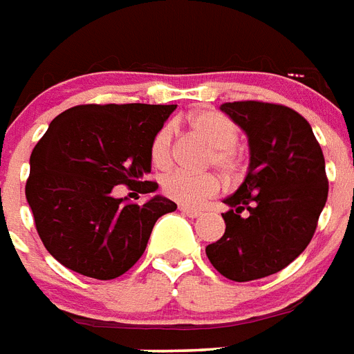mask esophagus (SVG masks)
I'll use <instances>...</instances> for the list:
<instances>
[{
    "label": "esophagus",
    "mask_w": 354,
    "mask_h": 354,
    "mask_svg": "<svg viewBox=\"0 0 354 354\" xmlns=\"http://www.w3.org/2000/svg\"><path fill=\"white\" fill-rule=\"evenodd\" d=\"M179 210L188 217H199L203 212L201 210H195V208H188V206H179Z\"/></svg>",
    "instance_id": "obj_1"
}]
</instances>
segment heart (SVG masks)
Segmentation results:
<instances>
[{"mask_svg":"<svg viewBox=\"0 0 354 354\" xmlns=\"http://www.w3.org/2000/svg\"><path fill=\"white\" fill-rule=\"evenodd\" d=\"M188 126L199 137L210 144L208 164H216L226 175H236L241 164V153L237 149L239 128L230 117L216 109H201L190 115ZM171 129L164 126L155 133L149 157L157 168H168L171 164ZM164 192L171 199L185 206H199L201 203L219 192V179L212 174H190V171H175L164 179Z\"/></svg>","mask_w":354,"mask_h":354,"instance_id":"obj_1","label":"heart"}]
</instances>
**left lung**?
Segmentation results:
<instances>
[{
	"label": "left lung",
	"mask_w": 354,
	"mask_h": 354,
	"mask_svg": "<svg viewBox=\"0 0 354 354\" xmlns=\"http://www.w3.org/2000/svg\"><path fill=\"white\" fill-rule=\"evenodd\" d=\"M248 138L250 162L241 186L225 203V234L206 256L232 281L279 272L315 236L329 183L310 124L290 107L267 102L221 106Z\"/></svg>",
	"instance_id": "left-lung-1"
}]
</instances>
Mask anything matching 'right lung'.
<instances>
[{
    "mask_svg": "<svg viewBox=\"0 0 354 354\" xmlns=\"http://www.w3.org/2000/svg\"><path fill=\"white\" fill-rule=\"evenodd\" d=\"M177 106L87 104L49 124L30 155L25 195L45 248L64 267L95 279L128 272L155 223L177 205L153 195L144 205L113 197L117 185L151 194L149 146Z\"/></svg>",
    "mask_w": 354,
    "mask_h": 354,
    "instance_id": "1",
    "label": "right lung"
}]
</instances>
